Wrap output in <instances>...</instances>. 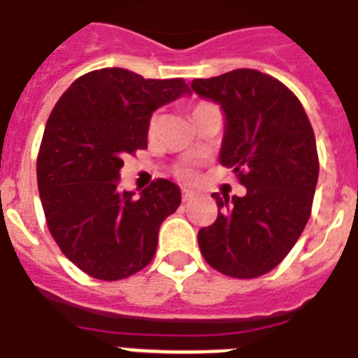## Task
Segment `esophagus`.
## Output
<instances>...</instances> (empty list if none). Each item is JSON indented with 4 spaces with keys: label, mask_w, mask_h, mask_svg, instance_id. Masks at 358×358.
<instances>
[{
    "label": "esophagus",
    "mask_w": 358,
    "mask_h": 358,
    "mask_svg": "<svg viewBox=\"0 0 358 358\" xmlns=\"http://www.w3.org/2000/svg\"><path fill=\"white\" fill-rule=\"evenodd\" d=\"M194 196V191H191V189H182V199L187 202V200H191Z\"/></svg>",
    "instance_id": "obj_1"
}]
</instances>
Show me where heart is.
Segmentation results:
<instances>
[{
	"instance_id": "heart-1",
	"label": "heart",
	"mask_w": 358,
	"mask_h": 358,
	"mask_svg": "<svg viewBox=\"0 0 358 358\" xmlns=\"http://www.w3.org/2000/svg\"><path fill=\"white\" fill-rule=\"evenodd\" d=\"M211 106H213V104L204 103V101H202V103L193 104V117H196V115H199L200 112H204V110L211 108ZM154 127H156V117H150V121H149V132H150V134H152ZM176 174H178L180 178L191 180V178H193V176H194V171L191 169L189 165H178V167H176Z\"/></svg>"
}]
</instances>
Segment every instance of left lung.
I'll list each match as a JSON object with an SVG mask.
<instances>
[{
    "label": "left lung",
    "mask_w": 358,
    "mask_h": 358,
    "mask_svg": "<svg viewBox=\"0 0 358 358\" xmlns=\"http://www.w3.org/2000/svg\"><path fill=\"white\" fill-rule=\"evenodd\" d=\"M191 88L224 110L220 164L246 187L245 196L213 193L219 215L199 231L200 252L220 274L259 278L287 257L310 217L320 169L315 132L300 99L257 69L194 78Z\"/></svg>",
    "instance_id": "1"
}]
</instances>
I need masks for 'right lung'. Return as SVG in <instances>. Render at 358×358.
<instances>
[{
    "label": "right lung",
    "mask_w": 358,
    "mask_h": 358,
    "mask_svg": "<svg viewBox=\"0 0 358 358\" xmlns=\"http://www.w3.org/2000/svg\"><path fill=\"white\" fill-rule=\"evenodd\" d=\"M184 94V78L103 68L78 77L49 115L36 158L45 222L62 254L95 280L143 270L159 226L182 202L169 180L158 178L139 196L117 182L124 156L147 149L154 110Z\"/></svg>",
    "instance_id": "right-lung-1"
}]
</instances>
